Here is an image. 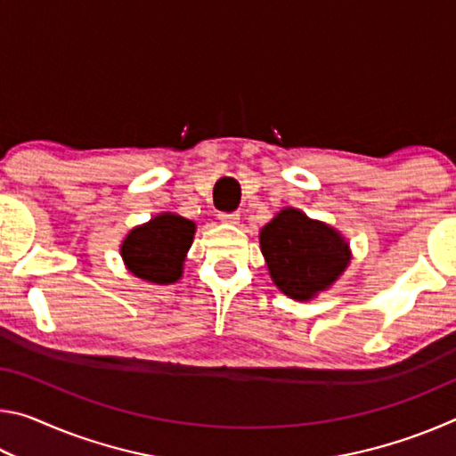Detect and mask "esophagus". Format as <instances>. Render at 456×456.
<instances>
[{"label": "esophagus", "instance_id": "obj_1", "mask_svg": "<svg viewBox=\"0 0 456 456\" xmlns=\"http://www.w3.org/2000/svg\"><path fill=\"white\" fill-rule=\"evenodd\" d=\"M219 219L223 223H233V225H237V223H239V213H219Z\"/></svg>", "mask_w": 456, "mask_h": 456}]
</instances>
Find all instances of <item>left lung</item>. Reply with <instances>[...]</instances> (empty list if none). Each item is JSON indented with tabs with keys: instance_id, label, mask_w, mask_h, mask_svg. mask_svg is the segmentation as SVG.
<instances>
[{
	"instance_id": "left-lung-1",
	"label": "left lung",
	"mask_w": 456,
	"mask_h": 456,
	"mask_svg": "<svg viewBox=\"0 0 456 456\" xmlns=\"http://www.w3.org/2000/svg\"><path fill=\"white\" fill-rule=\"evenodd\" d=\"M259 243L273 283L297 302L326 291L350 264V245L339 231L293 207L261 229Z\"/></svg>"
}]
</instances>
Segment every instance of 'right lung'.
Returning a JSON list of instances; mask_svg holds the SVG:
<instances>
[{
	"label": "right lung",
	"mask_w": 456,
	"mask_h": 456,
	"mask_svg": "<svg viewBox=\"0 0 456 456\" xmlns=\"http://www.w3.org/2000/svg\"><path fill=\"white\" fill-rule=\"evenodd\" d=\"M195 223L175 213H160L134 227L120 245L126 269L144 281L168 285L181 280L183 264L195 237Z\"/></svg>",
	"instance_id": "obj_1"
}]
</instances>
